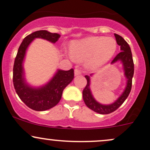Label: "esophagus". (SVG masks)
<instances>
[{
	"label": "esophagus",
	"instance_id": "esophagus-1",
	"mask_svg": "<svg viewBox=\"0 0 150 150\" xmlns=\"http://www.w3.org/2000/svg\"><path fill=\"white\" fill-rule=\"evenodd\" d=\"M81 75V71L79 69H75V76H78V75Z\"/></svg>",
	"mask_w": 150,
	"mask_h": 150
}]
</instances>
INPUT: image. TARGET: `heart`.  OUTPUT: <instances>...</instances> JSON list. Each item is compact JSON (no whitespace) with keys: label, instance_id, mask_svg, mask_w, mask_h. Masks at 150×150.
Here are the masks:
<instances>
[{"label":"heart","instance_id":"1","mask_svg":"<svg viewBox=\"0 0 150 150\" xmlns=\"http://www.w3.org/2000/svg\"><path fill=\"white\" fill-rule=\"evenodd\" d=\"M118 45L112 37H90L73 41L70 44L71 57L76 61H85L90 70L101 68L112 59Z\"/></svg>","mask_w":150,"mask_h":150}]
</instances>
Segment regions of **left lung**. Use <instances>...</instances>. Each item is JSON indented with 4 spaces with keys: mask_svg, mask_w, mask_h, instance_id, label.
<instances>
[{
    "mask_svg": "<svg viewBox=\"0 0 150 150\" xmlns=\"http://www.w3.org/2000/svg\"><path fill=\"white\" fill-rule=\"evenodd\" d=\"M116 37V42L118 45L120 46L121 52L119 53L114 59H113L111 64L117 62H121L123 65L124 69V75L127 78V86L122 94L118 98L117 100L113 103L108 104V105H104L97 101L94 98L92 93L91 91V77L93 76V74H91L90 76L86 75L85 78L87 80V85L85 87L83 91V98L85 103L87 105L90 109L93 110L96 113H98L100 114H108L116 111L119 107H120L121 104L125 101L126 99L128 97L129 94L130 93L131 89H132V78L134 75V62L133 58H132V51L127 42L124 39V38L118 34H114Z\"/></svg>",
    "mask_w": 150,
    "mask_h": 150,
    "instance_id": "left-lung-1",
    "label": "left lung"
}]
</instances>
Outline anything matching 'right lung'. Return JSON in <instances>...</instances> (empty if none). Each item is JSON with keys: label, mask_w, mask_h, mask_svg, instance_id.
Listing matches in <instances>:
<instances>
[{"label": "right lung", "mask_w": 150, "mask_h": 150, "mask_svg": "<svg viewBox=\"0 0 150 150\" xmlns=\"http://www.w3.org/2000/svg\"><path fill=\"white\" fill-rule=\"evenodd\" d=\"M60 37L56 33L46 30L37 31L23 39L14 61L13 69V82L18 97L28 107L34 111H43L55 106L62 98L63 90L74 78V70H57L54 76L45 85L39 87H32L26 81L23 63L26 50L33 40L37 38L46 39L55 43Z\"/></svg>", "instance_id": "1"}]
</instances>
